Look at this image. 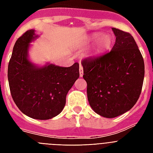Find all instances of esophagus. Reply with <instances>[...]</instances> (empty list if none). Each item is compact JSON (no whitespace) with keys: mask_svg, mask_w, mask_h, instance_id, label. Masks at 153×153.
Wrapping results in <instances>:
<instances>
[{"mask_svg":"<svg viewBox=\"0 0 153 153\" xmlns=\"http://www.w3.org/2000/svg\"><path fill=\"white\" fill-rule=\"evenodd\" d=\"M79 76L82 77L83 76V67L82 65L79 66Z\"/></svg>","mask_w":153,"mask_h":153,"instance_id":"1","label":"esophagus"}]
</instances>
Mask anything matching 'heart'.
<instances>
[{
	"mask_svg": "<svg viewBox=\"0 0 153 153\" xmlns=\"http://www.w3.org/2000/svg\"><path fill=\"white\" fill-rule=\"evenodd\" d=\"M99 36H100V35L98 34L93 35L91 40V41L96 40L99 38ZM112 44H113V38H112L111 36H109V35L102 36L100 39H98L96 46L92 50V55H98V54L104 52L111 47Z\"/></svg>",
	"mask_w": 153,
	"mask_h": 153,
	"instance_id": "heart-1",
	"label": "heart"
}]
</instances>
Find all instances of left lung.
I'll list each match as a JSON object with an SVG mask.
<instances>
[{"label":"left lung","mask_w":153,"mask_h":153,"mask_svg":"<svg viewBox=\"0 0 153 153\" xmlns=\"http://www.w3.org/2000/svg\"><path fill=\"white\" fill-rule=\"evenodd\" d=\"M116 41L109 52L82 61L87 98L93 110L113 118L137 102L142 90L145 63L131 34L112 28Z\"/></svg>","instance_id":"8db88e82"}]
</instances>
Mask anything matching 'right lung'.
<instances>
[{
  "mask_svg": "<svg viewBox=\"0 0 153 153\" xmlns=\"http://www.w3.org/2000/svg\"><path fill=\"white\" fill-rule=\"evenodd\" d=\"M38 36L28 30L18 38L8 62V79L12 98L20 111L38 120H48L59 114L66 97L79 77V64L62 67L48 63L37 67L30 62V43Z\"/></svg>",
  "mask_w": 153,
  "mask_h": 153,
  "instance_id": "obj_1",
  "label": "right lung"
}]
</instances>
